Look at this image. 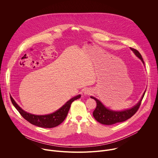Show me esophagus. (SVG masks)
<instances>
[{
  "instance_id": "obj_1",
  "label": "esophagus",
  "mask_w": 158,
  "mask_h": 158,
  "mask_svg": "<svg viewBox=\"0 0 158 158\" xmlns=\"http://www.w3.org/2000/svg\"><path fill=\"white\" fill-rule=\"evenodd\" d=\"M84 94L85 95H89L91 94V92H90V91H88V90H85V91H84Z\"/></svg>"
}]
</instances>
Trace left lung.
Returning a JSON list of instances; mask_svg holds the SVG:
<instances>
[{
    "instance_id": "left-lung-1",
    "label": "left lung",
    "mask_w": 158,
    "mask_h": 158,
    "mask_svg": "<svg viewBox=\"0 0 158 158\" xmlns=\"http://www.w3.org/2000/svg\"><path fill=\"white\" fill-rule=\"evenodd\" d=\"M130 49L132 50V51H133L135 55L141 60L143 63L144 64L142 58V56L139 52V51L134 48H130ZM145 93L146 91H144L141 100L136 105H135L131 109H126L122 111L112 110L106 107L99 100L93 96H91V98L94 99L97 103V106L93 112V116L98 122L105 125H112L118 123L125 121L131 118L138 111Z\"/></svg>"
}]
</instances>
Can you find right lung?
<instances>
[{
	"instance_id": "1",
	"label": "right lung",
	"mask_w": 158,
	"mask_h": 158,
	"mask_svg": "<svg viewBox=\"0 0 158 158\" xmlns=\"http://www.w3.org/2000/svg\"><path fill=\"white\" fill-rule=\"evenodd\" d=\"M81 98V95H78L71 99L64 106L52 114L47 115H35L24 111L19 107L14 99L10 96V100L12 104L19 111L20 115L31 124L40 127L52 128L59 126L65 119L69 110L71 105L73 101Z\"/></svg>"
}]
</instances>
